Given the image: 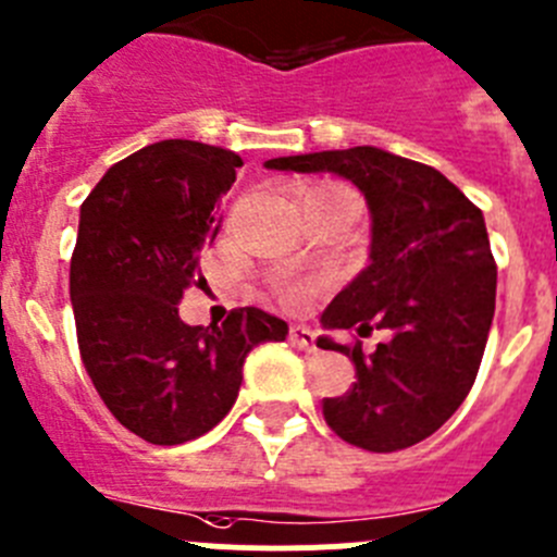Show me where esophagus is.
I'll return each instance as SVG.
<instances>
[{"instance_id":"1","label":"esophagus","mask_w":557,"mask_h":557,"mask_svg":"<svg viewBox=\"0 0 557 557\" xmlns=\"http://www.w3.org/2000/svg\"><path fill=\"white\" fill-rule=\"evenodd\" d=\"M288 338H290V344H297L299 349H315L313 330L305 327V324H294V327L288 330Z\"/></svg>"}]
</instances>
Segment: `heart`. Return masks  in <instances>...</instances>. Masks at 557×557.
Returning <instances> with one entry per match:
<instances>
[{
	"label": "heart",
	"mask_w": 557,
	"mask_h": 557,
	"mask_svg": "<svg viewBox=\"0 0 557 557\" xmlns=\"http://www.w3.org/2000/svg\"><path fill=\"white\" fill-rule=\"evenodd\" d=\"M327 191H344V188H341V185H310L308 191L302 194V199L305 197H313V194H327ZM308 283H297V280H285V283H280V288H277V294H280V299H283L285 305H299L302 302L305 297H308Z\"/></svg>",
	"instance_id": "obj_1"
}]
</instances>
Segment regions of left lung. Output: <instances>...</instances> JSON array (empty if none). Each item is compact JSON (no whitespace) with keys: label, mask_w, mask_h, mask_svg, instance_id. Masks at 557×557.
I'll list each match as a JSON object with an SVG mask.
<instances>
[{"label":"left lung","mask_w":557,"mask_h":557,"mask_svg":"<svg viewBox=\"0 0 557 557\" xmlns=\"http://www.w3.org/2000/svg\"><path fill=\"white\" fill-rule=\"evenodd\" d=\"M277 172H333L352 180L372 213V263L322 313L330 330H385L322 349L349 355L352 388L322 403L338 438L369 453H397L433 435L472 391L497 297L483 210L433 166L377 147L267 160Z\"/></svg>","instance_id":"obj_1"}]
</instances>
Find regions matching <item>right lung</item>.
I'll return each mask as SVG.
<instances>
[{
	"label": "right lung",
	"mask_w": 557,
	"mask_h": 557,
	"mask_svg": "<svg viewBox=\"0 0 557 557\" xmlns=\"http://www.w3.org/2000/svg\"><path fill=\"white\" fill-rule=\"evenodd\" d=\"M242 158L199 141H160L110 166L79 208L69 294L79 358L129 433L172 447L233 408L244 360L288 324L235 308L222 327H191L180 299L202 285L199 255L219 233L222 194Z\"/></svg>",
	"instance_id": "1"
}]
</instances>
